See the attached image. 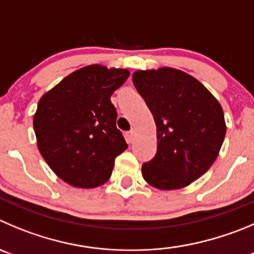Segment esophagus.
Here are the masks:
<instances>
[{
  "label": "esophagus",
  "mask_w": 254,
  "mask_h": 254,
  "mask_svg": "<svg viewBox=\"0 0 254 254\" xmlns=\"http://www.w3.org/2000/svg\"><path fill=\"white\" fill-rule=\"evenodd\" d=\"M134 130H130V131H127V134H125V136H127V141L129 144L132 143V140H134Z\"/></svg>",
  "instance_id": "1"
}]
</instances>
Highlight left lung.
I'll use <instances>...</instances> for the list:
<instances>
[{
  "label": "left lung",
  "instance_id": "left-lung-1",
  "mask_svg": "<svg viewBox=\"0 0 254 254\" xmlns=\"http://www.w3.org/2000/svg\"><path fill=\"white\" fill-rule=\"evenodd\" d=\"M132 82L156 125V153L141 167L150 186L179 189L202 177L226 136L222 106L200 82L170 67L134 72Z\"/></svg>",
  "mask_w": 254,
  "mask_h": 254
}]
</instances>
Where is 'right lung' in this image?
Returning <instances> with one entry per match:
<instances>
[{"instance_id": "obj_1", "label": "right lung", "mask_w": 254, "mask_h": 254, "mask_svg": "<svg viewBox=\"0 0 254 254\" xmlns=\"http://www.w3.org/2000/svg\"><path fill=\"white\" fill-rule=\"evenodd\" d=\"M127 77L125 68L90 65L70 73L40 99L34 116L37 146L50 168L70 186L104 184L115 158L127 148L110 100Z\"/></svg>"}]
</instances>
